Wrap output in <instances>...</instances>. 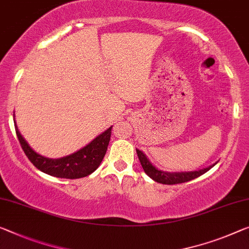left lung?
<instances>
[{
  "mask_svg": "<svg viewBox=\"0 0 249 249\" xmlns=\"http://www.w3.org/2000/svg\"><path fill=\"white\" fill-rule=\"evenodd\" d=\"M138 158L140 160L141 166H142L144 173H146L149 177L154 179L155 181L159 183H163V185H177V183H182L193 180V179L199 177V176L204 175L205 173L213 168L215 164L210 166L205 169H201L199 171H191V173H164L162 170H158L155 166H152L151 162L147 159V157L143 155V152L137 149Z\"/></svg>",
  "mask_w": 249,
  "mask_h": 249,
  "instance_id": "left-lung-1",
  "label": "left lung"
}]
</instances>
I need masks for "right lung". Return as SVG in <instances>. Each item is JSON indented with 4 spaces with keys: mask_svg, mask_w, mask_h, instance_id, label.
Listing matches in <instances>:
<instances>
[{
    "mask_svg": "<svg viewBox=\"0 0 249 249\" xmlns=\"http://www.w3.org/2000/svg\"><path fill=\"white\" fill-rule=\"evenodd\" d=\"M111 128L106 130L85 148L60 159H50L36 154L18 132L17 125H15V131L23 151L37 169L53 177L78 179L92 174L100 166L108 149L110 137H111Z\"/></svg>",
    "mask_w": 249,
    "mask_h": 249,
    "instance_id": "add662e5",
    "label": "right lung"
}]
</instances>
